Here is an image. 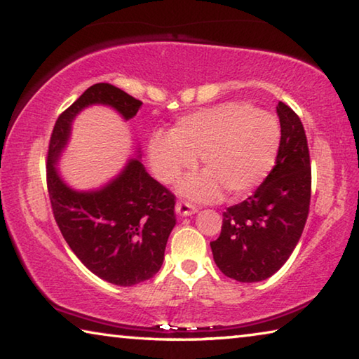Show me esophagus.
<instances>
[{
  "label": "esophagus",
  "mask_w": 359,
  "mask_h": 359,
  "mask_svg": "<svg viewBox=\"0 0 359 359\" xmlns=\"http://www.w3.org/2000/svg\"><path fill=\"white\" fill-rule=\"evenodd\" d=\"M175 212H177L180 217H188V215L196 214L198 209L196 205H193L188 201H177V204H175Z\"/></svg>",
  "instance_id": "1"
}]
</instances>
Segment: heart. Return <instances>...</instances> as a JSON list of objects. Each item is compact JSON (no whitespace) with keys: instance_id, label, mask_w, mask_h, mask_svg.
I'll return each instance as SVG.
<instances>
[{"instance_id":"obj_1","label":"heart","mask_w":359,"mask_h":359,"mask_svg":"<svg viewBox=\"0 0 359 359\" xmlns=\"http://www.w3.org/2000/svg\"><path fill=\"white\" fill-rule=\"evenodd\" d=\"M280 128L267 112L242 102H223L180 118L171 133H155L149 158L156 177L171 184L201 156L205 172L188 177L182 193L196 201H215L222 188L241 196L271 171Z\"/></svg>"}]
</instances>
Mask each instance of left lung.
Returning a JSON list of instances; mask_svg holds the SVG:
<instances>
[{
	"instance_id": "left-lung-1",
	"label": "left lung",
	"mask_w": 359,
	"mask_h": 359,
	"mask_svg": "<svg viewBox=\"0 0 359 359\" xmlns=\"http://www.w3.org/2000/svg\"><path fill=\"white\" fill-rule=\"evenodd\" d=\"M280 144L276 165L252 196L223 212L210 242L215 264L238 282H259L287 263L306 226L312 171L306 131L297 114L278 102Z\"/></svg>"
}]
</instances>
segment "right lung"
<instances>
[{
	"instance_id": "1",
	"label": "right lung",
	"mask_w": 359,
	"mask_h": 359,
	"mask_svg": "<svg viewBox=\"0 0 359 359\" xmlns=\"http://www.w3.org/2000/svg\"><path fill=\"white\" fill-rule=\"evenodd\" d=\"M90 104L112 106L128 120L142 101L111 83H95L58 115L47 150L48 198L65 241L83 266L109 283L131 287L160 271L175 224V196L137 160L100 191L79 193L63 184L53 165L72 118Z\"/></svg>"
}]
</instances>
